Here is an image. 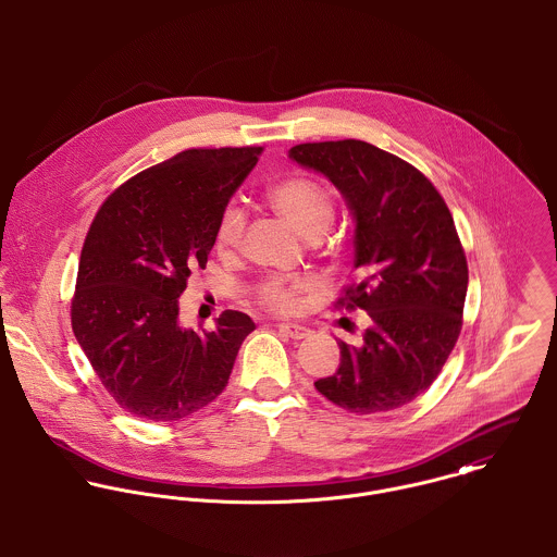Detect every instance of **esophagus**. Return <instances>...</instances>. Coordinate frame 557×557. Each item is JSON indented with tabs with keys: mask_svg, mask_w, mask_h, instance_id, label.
I'll return each instance as SVG.
<instances>
[{
	"mask_svg": "<svg viewBox=\"0 0 557 557\" xmlns=\"http://www.w3.org/2000/svg\"><path fill=\"white\" fill-rule=\"evenodd\" d=\"M283 334H287V336H292V338H307V336H311V330L307 327V325H300V323H278L276 325Z\"/></svg>",
	"mask_w": 557,
	"mask_h": 557,
	"instance_id": "esophagus-1",
	"label": "esophagus"
}]
</instances>
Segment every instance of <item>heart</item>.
I'll return each instance as SVG.
<instances>
[{
	"mask_svg": "<svg viewBox=\"0 0 557 557\" xmlns=\"http://www.w3.org/2000/svg\"><path fill=\"white\" fill-rule=\"evenodd\" d=\"M270 201L278 214H283L307 239H318L334 221V201L330 193L309 177H289L278 182L270 190ZM246 227V214L239 203H230L216 227V246L221 250L238 248ZM302 283H289L283 278H270L259 285L257 298L261 305L274 311L294 309Z\"/></svg>",
	"mask_w": 557,
	"mask_h": 557,
	"instance_id": "obj_1",
	"label": "heart"
}]
</instances>
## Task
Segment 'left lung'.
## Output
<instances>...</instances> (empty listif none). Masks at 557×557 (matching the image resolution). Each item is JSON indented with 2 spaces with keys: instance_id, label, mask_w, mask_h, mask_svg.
<instances>
[{
  "instance_id": "obj_1",
  "label": "left lung",
  "mask_w": 557,
  "mask_h": 557,
  "mask_svg": "<svg viewBox=\"0 0 557 557\" xmlns=\"http://www.w3.org/2000/svg\"><path fill=\"white\" fill-rule=\"evenodd\" d=\"M289 159L343 195L360 283L338 305L371 318L360 347L338 341L341 364L315 388L354 413L403 407L435 382L461 332L468 261L453 214L416 166L367 141L300 144Z\"/></svg>"
}]
</instances>
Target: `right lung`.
I'll use <instances>...</instances> for the list:
<instances>
[{"label": "right lung", "instance_id": "obj_1", "mask_svg": "<svg viewBox=\"0 0 557 557\" xmlns=\"http://www.w3.org/2000/svg\"><path fill=\"white\" fill-rule=\"evenodd\" d=\"M263 148L186 150L107 197L81 250L73 330L120 407L182 420L219 397L252 319L225 311L199 336L180 325V296L206 268L219 221Z\"/></svg>", "mask_w": 557, "mask_h": 557}]
</instances>
